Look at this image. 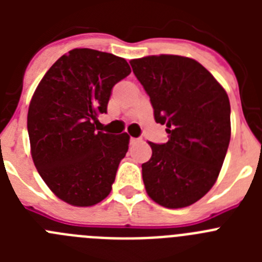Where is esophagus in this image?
<instances>
[{
    "label": "esophagus",
    "instance_id": "esophagus-1",
    "mask_svg": "<svg viewBox=\"0 0 262 262\" xmlns=\"http://www.w3.org/2000/svg\"><path fill=\"white\" fill-rule=\"evenodd\" d=\"M142 142L140 139H136V138H129V144H136V143Z\"/></svg>",
    "mask_w": 262,
    "mask_h": 262
}]
</instances>
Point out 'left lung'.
Listing matches in <instances>:
<instances>
[{"label":"left lung","mask_w":262,"mask_h":262,"mask_svg":"<svg viewBox=\"0 0 262 262\" xmlns=\"http://www.w3.org/2000/svg\"><path fill=\"white\" fill-rule=\"evenodd\" d=\"M149 96L155 120L166 124L169 140L149 143L152 157L142 165L148 195L168 209H181L212 187L231 139V106L226 90L200 62L177 55L129 61Z\"/></svg>","instance_id":"1"}]
</instances>
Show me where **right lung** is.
<instances>
[{
  "instance_id": "obj_1",
  "label": "right lung",
  "mask_w": 262,
  "mask_h": 262,
  "mask_svg": "<svg viewBox=\"0 0 262 262\" xmlns=\"http://www.w3.org/2000/svg\"><path fill=\"white\" fill-rule=\"evenodd\" d=\"M129 73L122 57L75 48L48 69L32 96V160L52 193L69 205L88 207L110 194L129 136L97 131V117L107 113L111 90Z\"/></svg>"
}]
</instances>
